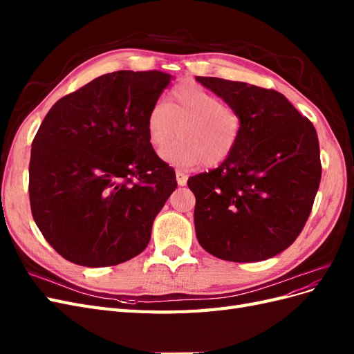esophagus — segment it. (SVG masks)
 Here are the masks:
<instances>
[{
    "label": "esophagus",
    "mask_w": 354,
    "mask_h": 354,
    "mask_svg": "<svg viewBox=\"0 0 354 354\" xmlns=\"http://www.w3.org/2000/svg\"><path fill=\"white\" fill-rule=\"evenodd\" d=\"M176 177H177V183H178V186H185V185L187 183V174H185L183 171L177 169V171H176Z\"/></svg>",
    "instance_id": "esophagus-1"
}]
</instances>
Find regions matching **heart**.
<instances>
[{
  "instance_id": "heart-1",
  "label": "heart",
  "mask_w": 354,
  "mask_h": 354,
  "mask_svg": "<svg viewBox=\"0 0 354 354\" xmlns=\"http://www.w3.org/2000/svg\"><path fill=\"white\" fill-rule=\"evenodd\" d=\"M180 138L160 153L169 164L194 167L201 162L216 167L238 146L242 115L217 94L195 82L178 84L169 91L168 103L155 102L146 115L149 142L158 151L176 137Z\"/></svg>"
}]
</instances>
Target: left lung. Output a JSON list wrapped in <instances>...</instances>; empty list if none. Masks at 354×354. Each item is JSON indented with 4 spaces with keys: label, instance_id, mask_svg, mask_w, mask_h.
<instances>
[{
    "label": "left lung",
    "instance_id": "1",
    "mask_svg": "<svg viewBox=\"0 0 354 354\" xmlns=\"http://www.w3.org/2000/svg\"><path fill=\"white\" fill-rule=\"evenodd\" d=\"M196 81L242 115L233 153L187 181L196 198V238L226 261L270 259L292 245L312 212L322 176L317 133L274 90L212 77Z\"/></svg>",
    "mask_w": 354,
    "mask_h": 354
}]
</instances>
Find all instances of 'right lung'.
<instances>
[{
	"label": "right lung",
	"mask_w": 354,
	"mask_h": 354,
	"mask_svg": "<svg viewBox=\"0 0 354 354\" xmlns=\"http://www.w3.org/2000/svg\"><path fill=\"white\" fill-rule=\"evenodd\" d=\"M173 77L118 71L57 100L32 142L30 211L63 259L116 266L151 241L176 173L149 142L146 115Z\"/></svg>",
	"instance_id": "add662e5"
}]
</instances>
